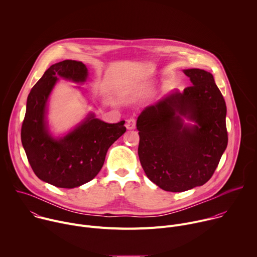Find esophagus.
I'll return each mask as SVG.
<instances>
[{
  "mask_svg": "<svg viewBox=\"0 0 257 257\" xmlns=\"http://www.w3.org/2000/svg\"><path fill=\"white\" fill-rule=\"evenodd\" d=\"M135 127H136V121H135V119L131 118V119H128V120L126 121V128H127L128 130H133V129H135Z\"/></svg>",
  "mask_w": 257,
  "mask_h": 257,
  "instance_id": "34e87169",
  "label": "esophagus"
}]
</instances>
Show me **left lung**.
<instances>
[{
    "mask_svg": "<svg viewBox=\"0 0 257 257\" xmlns=\"http://www.w3.org/2000/svg\"><path fill=\"white\" fill-rule=\"evenodd\" d=\"M184 73L191 87L146 107L136 123L144 173L160 189L174 193L206 184L228 143L226 103L213 74L200 68ZM185 118L194 124L185 123Z\"/></svg>",
    "mask_w": 257,
    "mask_h": 257,
    "instance_id": "8db88e82",
    "label": "left lung"
}]
</instances>
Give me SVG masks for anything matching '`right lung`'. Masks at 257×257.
<instances>
[{"instance_id":"right-lung-1","label":"right lung","mask_w":257,"mask_h":257,"mask_svg":"<svg viewBox=\"0 0 257 257\" xmlns=\"http://www.w3.org/2000/svg\"><path fill=\"white\" fill-rule=\"evenodd\" d=\"M89 75L82 62L52 64L27 98L21 140L37 178L57 188L73 189L92 181L101 170L109 147L125 132V121L106 123L89 113L66 134L53 136L47 122L49 96L59 78L83 83ZM80 89V87H77Z\"/></svg>"}]
</instances>
